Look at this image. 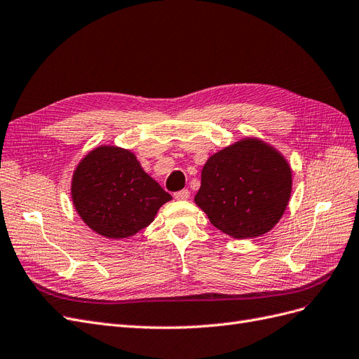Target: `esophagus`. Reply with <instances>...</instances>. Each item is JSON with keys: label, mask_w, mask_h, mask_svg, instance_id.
Returning <instances> with one entry per match:
<instances>
[{"label": "esophagus", "mask_w": 359, "mask_h": 359, "mask_svg": "<svg viewBox=\"0 0 359 359\" xmlns=\"http://www.w3.org/2000/svg\"><path fill=\"white\" fill-rule=\"evenodd\" d=\"M189 196H190L189 190H181V191H177L175 194H173V198H175L177 201H187Z\"/></svg>", "instance_id": "34e87169"}]
</instances>
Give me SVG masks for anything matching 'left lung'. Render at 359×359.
Here are the masks:
<instances>
[{"instance_id": "left-lung-1", "label": "left lung", "mask_w": 359, "mask_h": 359, "mask_svg": "<svg viewBox=\"0 0 359 359\" xmlns=\"http://www.w3.org/2000/svg\"><path fill=\"white\" fill-rule=\"evenodd\" d=\"M290 194L286 157L264 139L245 136L206 160L194 203L223 233L250 240L280 222Z\"/></svg>"}]
</instances>
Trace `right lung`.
Masks as SVG:
<instances>
[{
	"label": "right lung",
	"instance_id": "obj_1",
	"mask_svg": "<svg viewBox=\"0 0 359 359\" xmlns=\"http://www.w3.org/2000/svg\"><path fill=\"white\" fill-rule=\"evenodd\" d=\"M70 196L82 222L107 240L136 235L172 201L133 151L116 145H99L83 156L73 170Z\"/></svg>",
	"mask_w": 359,
	"mask_h": 359
}]
</instances>
